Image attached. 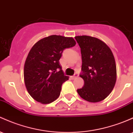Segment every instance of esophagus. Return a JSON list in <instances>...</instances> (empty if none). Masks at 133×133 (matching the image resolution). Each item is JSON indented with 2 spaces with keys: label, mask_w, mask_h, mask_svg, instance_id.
I'll return each mask as SVG.
<instances>
[{
  "label": "esophagus",
  "mask_w": 133,
  "mask_h": 133,
  "mask_svg": "<svg viewBox=\"0 0 133 133\" xmlns=\"http://www.w3.org/2000/svg\"><path fill=\"white\" fill-rule=\"evenodd\" d=\"M78 76H79V74H78L76 73V74H74V75L73 76H72V77H71V78H72V79H76V78H78Z\"/></svg>",
  "instance_id": "obj_1"
}]
</instances>
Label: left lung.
<instances>
[{
    "label": "left lung",
    "mask_w": 133,
    "mask_h": 133,
    "mask_svg": "<svg viewBox=\"0 0 133 133\" xmlns=\"http://www.w3.org/2000/svg\"><path fill=\"white\" fill-rule=\"evenodd\" d=\"M81 48L83 88L77 90L84 100L96 103L112 92L117 79L116 64L110 48L105 42L92 36H75Z\"/></svg>",
    "instance_id": "left-lung-1"
}]
</instances>
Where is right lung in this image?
Returning a JSON list of instances; mask_svg holds the SVG:
<instances>
[{
	"label": "right lung",
	"instance_id": "obj_1",
	"mask_svg": "<svg viewBox=\"0 0 133 133\" xmlns=\"http://www.w3.org/2000/svg\"><path fill=\"white\" fill-rule=\"evenodd\" d=\"M72 37L50 35L40 39L32 46L24 66L26 90L36 101L48 104L59 97L64 76L59 60L63 50L76 45Z\"/></svg>",
	"mask_w": 133,
	"mask_h": 133
}]
</instances>
